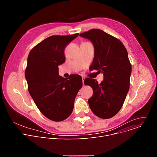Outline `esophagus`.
<instances>
[{"instance_id": "obj_1", "label": "esophagus", "mask_w": 157, "mask_h": 157, "mask_svg": "<svg viewBox=\"0 0 157 157\" xmlns=\"http://www.w3.org/2000/svg\"><path fill=\"white\" fill-rule=\"evenodd\" d=\"M84 79H85V78H84V77H82V83H83V84L84 85Z\"/></svg>"}]
</instances>
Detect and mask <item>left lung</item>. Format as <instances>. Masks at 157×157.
Segmentation results:
<instances>
[{
	"label": "left lung",
	"instance_id": "8db88e82",
	"mask_svg": "<svg viewBox=\"0 0 157 157\" xmlns=\"http://www.w3.org/2000/svg\"><path fill=\"white\" fill-rule=\"evenodd\" d=\"M79 36L90 40L94 46L91 71L96 70L104 75L100 84L92 78L84 80V84L93 89V95L88 100L89 107L100 118H111L121 109L129 89L132 66L127 51L119 40L99 29Z\"/></svg>",
	"mask_w": 157,
	"mask_h": 157
}]
</instances>
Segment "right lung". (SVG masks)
<instances>
[{
	"mask_svg": "<svg viewBox=\"0 0 157 157\" xmlns=\"http://www.w3.org/2000/svg\"><path fill=\"white\" fill-rule=\"evenodd\" d=\"M78 35L49 36L36 45L27 58L25 76L29 93L41 113L55 122L71 115L82 86L79 75L65 79L58 74V66L65 62L66 47Z\"/></svg>",
	"mask_w": 157,
	"mask_h": 157,
	"instance_id": "right-lung-1",
	"label": "right lung"
}]
</instances>
